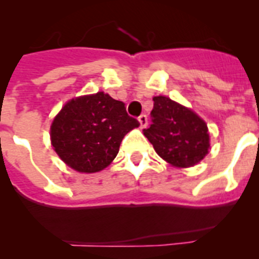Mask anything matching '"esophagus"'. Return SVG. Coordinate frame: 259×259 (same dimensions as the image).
Returning <instances> with one entry per match:
<instances>
[{"mask_svg": "<svg viewBox=\"0 0 259 259\" xmlns=\"http://www.w3.org/2000/svg\"><path fill=\"white\" fill-rule=\"evenodd\" d=\"M139 123H140V128H145L148 125V116L145 114L139 116Z\"/></svg>", "mask_w": 259, "mask_h": 259, "instance_id": "1", "label": "esophagus"}]
</instances>
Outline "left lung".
I'll return each instance as SVG.
<instances>
[{"label": "left lung", "instance_id": "8db88e82", "mask_svg": "<svg viewBox=\"0 0 259 259\" xmlns=\"http://www.w3.org/2000/svg\"><path fill=\"white\" fill-rule=\"evenodd\" d=\"M153 101V123L143 132L155 153L178 168L200 163L211 149L206 122L193 110L170 97L155 96Z\"/></svg>", "mask_w": 259, "mask_h": 259}]
</instances>
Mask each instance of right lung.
<instances>
[{
  "mask_svg": "<svg viewBox=\"0 0 259 259\" xmlns=\"http://www.w3.org/2000/svg\"><path fill=\"white\" fill-rule=\"evenodd\" d=\"M139 125L122 101L97 92L71 98L62 106L50 124V143L72 170L93 174L114 161L123 137Z\"/></svg>",
  "mask_w": 259,
  "mask_h": 259,
  "instance_id": "add662e5",
  "label": "right lung"
}]
</instances>
